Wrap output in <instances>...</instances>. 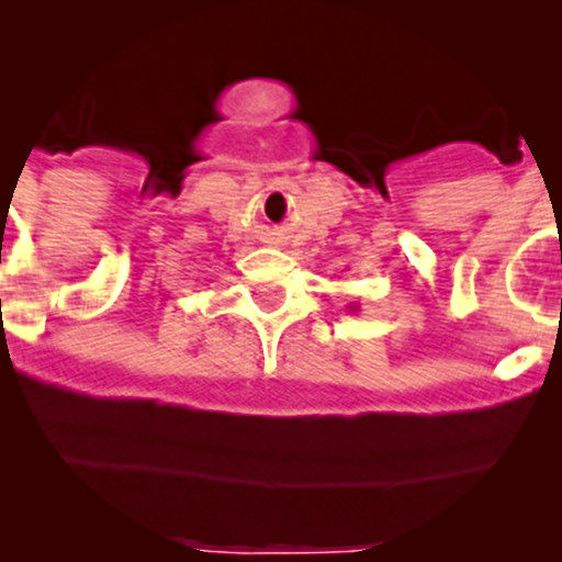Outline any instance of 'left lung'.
I'll return each instance as SVG.
<instances>
[{
    "instance_id": "1",
    "label": "left lung",
    "mask_w": 562,
    "mask_h": 562,
    "mask_svg": "<svg viewBox=\"0 0 562 562\" xmlns=\"http://www.w3.org/2000/svg\"><path fill=\"white\" fill-rule=\"evenodd\" d=\"M350 313H356V304H350Z\"/></svg>"
}]
</instances>
